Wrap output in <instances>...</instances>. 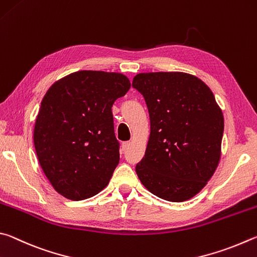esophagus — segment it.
Instances as JSON below:
<instances>
[{
  "instance_id": "1",
  "label": "esophagus",
  "mask_w": 257,
  "mask_h": 257,
  "mask_svg": "<svg viewBox=\"0 0 257 257\" xmlns=\"http://www.w3.org/2000/svg\"><path fill=\"white\" fill-rule=\"evenodd\" d=\"M130 146H131V143H130V142H124L123 145H121V148H123L124 151H126L130 148Z\"/></svg>"
}]
</instances>
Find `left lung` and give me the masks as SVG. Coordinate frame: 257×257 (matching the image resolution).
I'll return each mask as SVG.
<instances>
[{
    "instance_id": "left-lung-1",
    "label": "left lung",
    "mask_w": 257,
    "mask_h": 257,
    "mask_svg": "<svg viewBox=\"0 0 257 257\" xmlns=\"http://www.w3.org/2000/svg\"><path fill=\"white\" fill-rule=\"evenodd\" d=\"M132 85L145 97L150 137L136 172L148 191L169 202L195 196L217 169L223 115L203 81L184 72L139 73Z\"/></svg>"
}]
</instances>
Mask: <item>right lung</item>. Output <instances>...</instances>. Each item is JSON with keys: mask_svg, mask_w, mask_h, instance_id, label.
Listing matches in <instances>:
<instances>
[{"mask_svg": "<svg viewBox=\"0 0 257 257\" xmlns=\"http://www.w3.org/2000/svg\"><path fill=\"white\" fill-rule=\"evenodd\" d=\"M130 88L121 73L78 71L45 93L34 145L44 174L66 199H89L109 183L119 163L111 107Z\"/></svg>", "mask_w": 257, "mask_h": 257, "instance_id": "add662e5", "label": "right lung"}]
</instances>
